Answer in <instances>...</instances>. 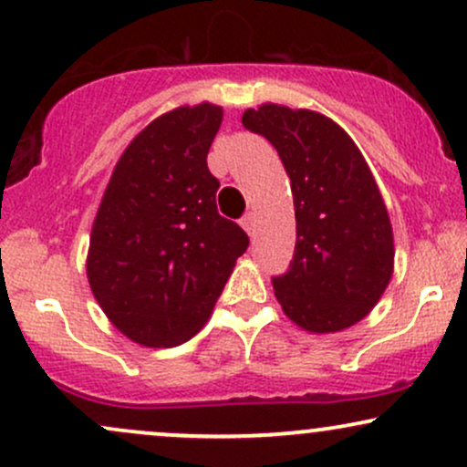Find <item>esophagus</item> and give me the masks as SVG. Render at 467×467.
<instances>
[{
  "label": "esophagus",
  "mask_w": 467,
  "mask_h": 467,
  "mask_svg": "<svg viewBox=\"0 0 467 467\" xmlns=\"http://www.w3.org/2000/svg\"><path fill=\"white\" fill-rule=\"evenodd\" d=\"M241 228H244L245 233L250 234V237H252V234H254V215H252V213H248V215L241 217Z\"/></svg>",
  "instance_id": "1"
}]
</instances>
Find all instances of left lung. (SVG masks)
Returning <instances> with one entry per match:
<instances>
[{"label": "left lung", "mask_w": 467, "mask_h": 467, "mask_svg": "<svg viewBox=\"0 0 467 467\" xmlns=\"http://www.w3.org/2000/svg\"><path fill=\"white\" fill-rule=\"evenodd\" d=\"M241 122L272 142L292 182L296 248L285 275L272 278L283 312L312 334L360 323L395 261L387 203L360 149L312 109L265 103L245 109Z\"/></svg>", "instance_id": "obj_1"}]
</instances>
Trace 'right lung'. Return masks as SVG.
<instances>
[{"label": "right lung", "instance_id": "right-lung-1", "mask_svg": "<svg viewBox=\"0 0 467 467\" xmlns=\"http://www.w3.org/2000/svg\"><path fill=\"white\" fill-rule=\"evenodd\" d=\"M213 103L149 122L114 166L88 250V281L109 323L144 347L186 342L211 318L248 234L217 213L206 155Z\"/></svg>", "mask_w": 467, "mask_h": 467}]
</instances>
